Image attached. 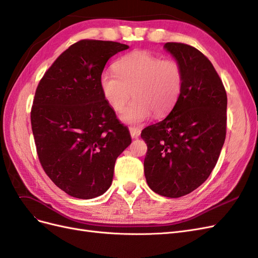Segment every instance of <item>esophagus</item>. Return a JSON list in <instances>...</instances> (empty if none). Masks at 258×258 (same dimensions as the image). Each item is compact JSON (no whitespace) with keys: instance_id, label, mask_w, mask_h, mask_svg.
Instances as JSON below:
<instances>
[{"instance_id":"obj_1","label":"esophagus","mask_w":258,"mask_h":258,"mask_svg":"<svg viewBox=\"0 0 258 258\" xmlns=\"http://www.w3.org/2000/svg\"><path fill=\"white\" fill-rule=\"evenodd\" d=\"M129 131H130V135H131V137L134 138V139H137V138H139V136L141 135V130H140L139 128L130 127V128H129Z\"/></svg>"}]
</instances>
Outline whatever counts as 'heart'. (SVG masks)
I'll return each mask as SVG.
<instances>
[{"mask_svg":"<svg viewBox=\"0 0 258 258\" xmlns=\"http://www.w3.org/2000/svg\"><path fill=\"white\" fill-rule=\"evenodd\" d=\"M114 72L100 76L103 98L115 112L122 111L132 95L134 101L120 115L130 124L145 121L151 114H168L181 96L184 83L182 66L174 59H160L146 50H135L117 60Z\"/></svg>","mask_w":258,"mask_h":258,"instance_id":"obj_1","label":"heart"}]
</instances>
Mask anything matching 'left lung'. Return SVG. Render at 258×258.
Wrapping results in <instances>:
<instances>
[{
  "mask_svg": "<svg viewBox=\"0 0 258 258\" xmlns=\"http://www.w3.org/2000/svg\"><path fill=\"white\" fill-rule=\"evenodd\" d=\"M165 48L182 66L183 89L166 118L142 130L144 174L156 194L178 198L198 188L216 165L226 138L227 95L197 48L183 43H166Z\"/></svg>",
  "mask_w": 258,
  "mask_h": 258,
  "instance_id": "8db88e82",
  "label": "left lung"
}]
</instances>
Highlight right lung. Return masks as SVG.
<instances>
[{"label":"right lung","mask_w":258,"mask_h":258,"mask_svg":"<svg viewBox=\"0 0 258 258\" xmlns=\"http://www.w3.org/2000/svg\"><path fill=\"white\" fill-rule=\"evenodd\" d=\"M128 45L82 40L54 60L38 83L31 126L38 159L68 195L92 199L112 184L117 157L131 143L127 127L103 98L100 76Z\"/></svg>","instance_id":"right-lung-1"}]
</instances>
